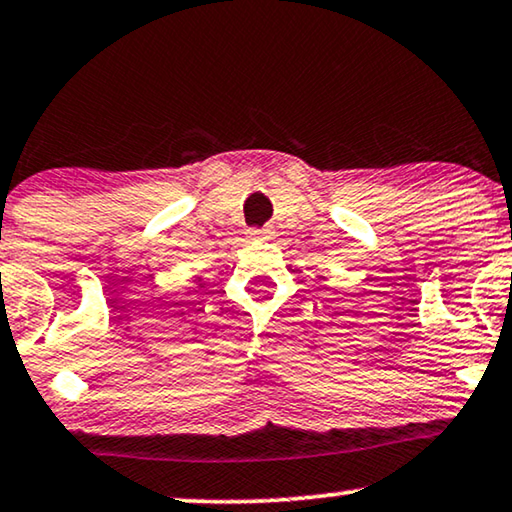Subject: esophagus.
<instances>
[{
    "mask_svg": "<svg viewBox=\"0 0 512 512\" xmlns=\"http://www.w3.org/2000/svg\"><path fill=\"white\" fill-rule=\"evenodd\" d=\"M250 236H253V239H271L273 230H271L269 225H266V227H255V230H250Z\"/></svg>",
    "mask_w": 512,
    "mask_h": 512,
    "instance_id": "1",
    "label": "esophagus"
}]
</instances>
